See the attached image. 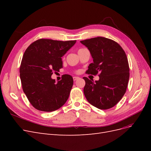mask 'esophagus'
I'll return each instance as SVG.
<instances>
[{
  "label": "esophagus",
  "mask_w": 151,
  "mask_h": 151,
  "mask_svg": "<svg viewBox=\"0 0 151 151\" xmlns=\"http://www.w3.org/2000/svg\"><path fill=\"white\" fill-rule=\"evenodd\" d=\"M79 79V77H73V80H74V81H77V79Z\"/></svg>",
  "instance_id": "34e87169"
}]
</instances>
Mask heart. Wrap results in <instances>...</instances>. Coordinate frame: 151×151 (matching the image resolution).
<instances>
[{"label": "heart", "mask_w": 151, "mask_h": 151, "mask_svg": "<svg viewBox=\"0 0 151 151\" xmlns=\"http://www.w3.org/2000/svg\"><path fill=\"white\" fill-rule=\"evenodd\" d=\"M83 49H84V48H81V49H79V51H80V50H83ZM79 51H78V52H79Z\"/></svg>", "instance_id": "obj_1"}]
</instances>
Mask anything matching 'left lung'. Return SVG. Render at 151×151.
Masks as SVG:
<instances>
[{
  "mask_svg": "<svg viewBox=\"0 0 151 151\" xmlns=\"http://www.w3.org/2000/svg\"><path fill=\"white\" fill-rule=\"evenodd\" d=\"M81 43L88 47L93 58L86 72L99 77L95 82L83 77L85 97L100 109L111 108L120 101L129 83L130 69L125 52L115 41L104 37L90 38Z\"/></svg>",
  "mask_w": 151,
  "mask_h": 151,
  "instance_id": "obj_1",
  "label": "left lung"
}]
</instances>
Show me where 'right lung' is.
<instances>
[{
	"label": "right lung",
	"mask_w": 151,
	"mask_h": 151,
	"mask_svg": "<svg viewBox=\"0 0 151 151\" xmlns=\"http://www.w3.org/2000/svg\"><path fill=\"white\" fill-rule=\"evenodd\" d=\"M76 42L42 38L26 50L19 68L20 78L24 93L35 109L51 112L67 101L74 82L72 77L65 74L55 83L51 76L63 67L61 57Z\"/></svg>",
	"instance_id": "right-lung-1"
}]
</instances>
